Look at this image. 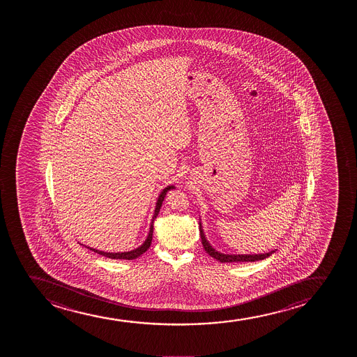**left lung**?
<instances>
[{
  "label": "left lung",
  "instance_id": "obj_1",
  "mask_svg": "<svg viewBox=\"0 0 357 357\" xmlns=\"http://www.w3.org/2000/svg\"><path fill=\"white\" fill-rule=\"evenodd\" d=\"M200 236H201V243H202V245H204V249H205L206 252L209 255V256H212L213 259H218V261H220V262H255V261H261V259H266V257H269L271 254H274L275 251H271V252H266V254H261V255H224L220 254V252H218V251L214 250L213 248L211 246L208 242H207V239L205 238V234H204V231L201 229L200 224Z\"/></svg>",
  "mask_w": 357,
  "mask_h": 357
}]
</instances>
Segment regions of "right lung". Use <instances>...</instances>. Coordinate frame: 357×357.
Here are the masks:
<instances>
[{
    "instance_id": "obj_1",
    "label": "right lung",
    "mask_w": 357,
    "mask_h": 357,
    "mask_svg": "<svg viewBox=\"0 0 357 357\" xmlns=\"http://www.w3.org/2000/svg\"><path fill=\"white\" fill-rule=\"evenodd\" d=\"M175 187L174 185H168L167 188L163 189V192L160 193V197H158V200H157L156 208H155V214H153V217H152L151 226H150V232H149V236L146 239H145V242L143 243V245H140L139 248H137L135 250L128 251V252H105V251H98L96 249H93V248H88V249H91V251H94L96 254L102 255L105 257H108V259H135L137 257H139L140 255H143L145 251L148 250L150 245H151L152 241V234H153V222H155V219H156L157 215L160 213V207H162V204H163L164 197L167 195L168 193V190L170 189H174Z\"/></svg>"
}]
</instances>
